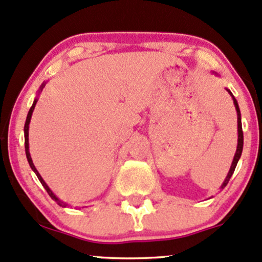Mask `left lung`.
Here are the masks:
<instances>
[{
  "label": "left lung",
  "instance_id": "8db88e82",
  "mask_svg": "<svg viewBox=\"0 0 262 262\" xmlns=\"http://www.w3.org/2000/svg\"><path fill=\"white\" fill-rule=\"evenodd\" d=\"M231 95L230 91H228ZM233 96V95H231ZM233 101H234V104H235V108H236V112H237V148H236V152L235 155H234V160H233V164H231L230 166V170L229 172H228V176L227 179H225V181L223 185H222V188H224L225 186L228 185V182H229L231 175H233L234 170H235L236 167V164L237 161H239L240 156H242V151H243V144H244V135H243V128H242V116H240V110H239V106H237V102L235 98L233 97Z\"/></svg>",
  "mask_w": 262,
  "mask_h": 262
}]
</instances>
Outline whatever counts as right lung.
<instances>
[{
	"instance_id": "add662e5",
	"label": "right lung",
	"mask_w": 262,
	"mask_h": 262,
	"mask_svg": "<svg viewBox=\"0 0 262 262\" xmlns=\"http://www.w3.org/2000/svg\"><path fill=\"white\" fill-rule=\"evenodd\" d=\"M35 104H37V100H34V102H33V104H32L31 110H29V112H28V116H27V119H26V124H25V146H26V155H27V159H28L29 166L32 167V170L34 171V172H35V175H37V177H38V179H39V181H40L41 185L44 186V188L47 189L48 194H49V196L52 197L53 200L55 201V202L59 204V206H61V207H65V206H66V203L61 202V201H60L59 198L56 197L55 194L53 193V192H52V189H50L49 187H48V185H47V183L44 182V180L41 179V176H40V175H39V172H38V171H37V169H35L34 164H33V161H32L31 154H29V144H28V129H29V122H31V118H32V113H33V111H34V107H35Z\"/></svg>"
}]
</instances>
